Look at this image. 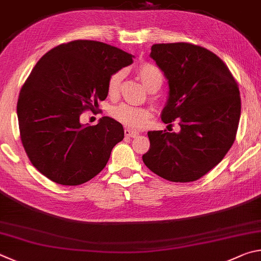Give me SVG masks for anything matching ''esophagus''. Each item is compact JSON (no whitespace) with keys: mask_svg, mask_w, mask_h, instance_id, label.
<instances>
[{"mask_svg":"<svg viewBox=\"0 0 261 261\" xmlns=\"http://www.w3.org/2000/svg\"><path fill=\"white\" fill-rule=\"evenodd\" d=\"M139 132L138 130H134V129H130V128H126L125 129V135L127 138H136V136H139Z\"/></svg>","mask_w":261,"mask_h":261,"instance_id":"34e87169","label":"esophagus"}]
</instances>
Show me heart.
<instances>
[{"label":"heart","instance_id":"obj_1","mask_svg":"<svg viewBox=\"0 0 261 261\" xmlns=\"http://www.w3.org/2000/svg\"><path fill=\"white\" fill-rule=\"evenodd\" d=\"M138 73L142 84L149 91L152 89H159L163 84V74L157 66L150 63L141 64L138 68ZM123 79V71H118L110 76L108 82V94L110 97H117L120 91L121 81ZM111 116L122 125L142 128L147 125L151 117V112L147 108L135 107L130 104H119L111 110Z\"/></svg>","mask_w":261,"mask_h":261}]
</instances>
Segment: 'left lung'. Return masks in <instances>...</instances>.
I'll return each instance as SVG.
<instances>
[{
    "instance_id": "1",
    "label": "left lung",
    "mask_w": 261,
    "mask_h": 261,
    "mask_svg": "<svg viewBox=\"0 0 261 261\" xmlns=\"http://www.w3.org/2000/svg\"><path fill=\"white\" fill-rule=\"evenodd\" d=\"M150 57L168 82L162 120L177 119L180 132H148L150 149L143 163L165 180L196 181L217 166L234 143L241 117L239 86L226 64L199 45L153 44Z\"/></svg>"
}]
</instances>
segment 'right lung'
<instances>
[{
	"mask_svg": "<svg viewBox=\"0 0 261 261\" xmlns=\"http://www.w3.org/2000/svg\"><path fill=\"white\" fill-rule=\"evenodd\" d=\"M133 55L112 45L75 40L41 57L17 103L20 139L31 163L49 180L77 186L107 165L123 127L110 117L89 126L80 122L108 96L113 73L133 63Z\"/></svg>",
	"mask_w": 261,
	"mask_h": 261,
	"instance_id": "1",
	"label": "right lung"
}]
</instances>
